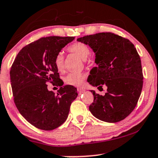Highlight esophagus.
Returning a JSON list of instances; mask_svg holds the SVG:
<instances>
[{
	"mask_svg": "<svg viewBox=\"0 0 158 158\" xmlns=\"http://www.w3.org/2000/svg\"><path fill=\"white\" fill-rule=\"evenodd\" d=\"M78 93H79V94H82L85 92V89H82V88H79L77 89Z\"/></svg>",
	"mask_w": 158,
	"mask_h": 158,
	"instance_id": "1",
	"label": "esophagus"
}]
</instances>
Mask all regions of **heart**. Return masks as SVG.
<instances>
[{
	"mask_svg": "<svg viewBox=\"0 0 158 158\" xmlns=\"http://www.w3.org/2000/svg\"><path fill=\"white\" fill-rule=\"evenodd\" d=\"M68 50L70 52L76 54L83 60H86L90 55V49L88 46L81 42H76L73 44L69 46ZM54 63H55L56 69L59 71H63L64 69V57H63V54H57L55 56ZM85 78V74H84L83 73H70L65 77L64 81L66 85L74 86V87H79V86L82 85Z\"/></svg>",
	"mask_w": 158,
	"mask_h": 158,
	"instance_id": "obj_1",
	"label": "heart"
}]
</instances>
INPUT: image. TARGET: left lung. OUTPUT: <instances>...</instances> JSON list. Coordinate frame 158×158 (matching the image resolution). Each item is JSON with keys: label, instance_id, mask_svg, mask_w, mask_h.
<instances>
[{"label": "left lung", "instance_id": "8db88e82", "mask_svg": "<svg viewBox=\"0 0 158 158\" xmlns=\"http://www.w3.org/2000/svg\"><path fill=\"white\" fill-rule=\"evenodd\" d=\"M77 41L88 45L95 55L97 66L90 71L89 80L98 89L107 87L104 95L90 90L94 96L89 109L97 119L117 123L132 112L143 87L141 59L129 40L111 33L85 35Z\"/></svg>", "mask_w": 158, "mask_h": 158}]
</instances>
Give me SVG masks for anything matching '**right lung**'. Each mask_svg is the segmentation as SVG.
Instances as JSON below:
<instances>
[{"mask_svg":"<svg viewBox=\"0 0 158 158\" xmlns=\"http://www.w3.org/2000/svg\"><path fill=\"white\" fill-rule=\"evenodd\" d=\"M74 37L41 38L19 51L10 71L15 103L22 116L33 126L52 131L65 123L71 103L77 98L76 87L63 86L55 56ZM61 87L57 94L47 83Z\"/></svg>","mask_w":158,"mask_h":158,"instance_id":"1","label":"right lung"}]
</instances>
